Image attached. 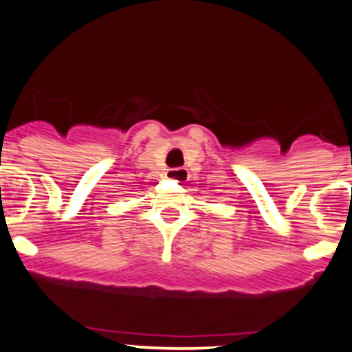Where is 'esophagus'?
I'll return each mask as SVG.
<instances>
[{"mask_svg":"<svg viewBox=\"0 0 352 352\" xmlns=\"http://www.w3.org/2000/svg\"><path fill=\"white\" fill-rule=\"evenodd\" d=\"M166 177H168V179H175V181H179V183H183V181H186L188 177H190V173H188V169L184 168H173L166 171Z\"/></svg>","mask_w":352,"mask_h":352,"instance_id":"34e87169","label":"esophagus"}]
</instances>
